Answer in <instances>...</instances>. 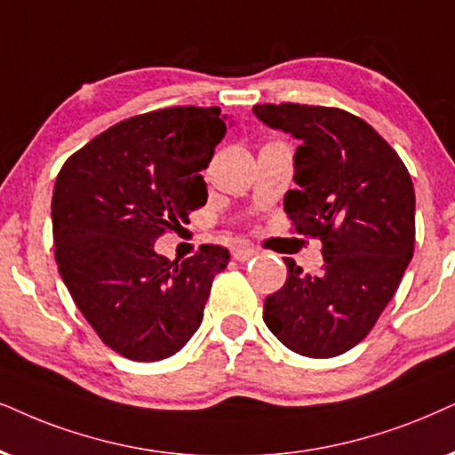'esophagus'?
<instances>
[{"label":"esophagus","instance_id":"1","mask_svg":"<svg viewBox=\"0 0 455 455\" xmlns=\"http://www.w3.org/2000/svg\"><path fill=\"white\" fill-rule=\"evenodd\" d=\"M256 256V250L251 245H245V243H241V245H237L233 250V258L235 260H239V262H245V260H250V258H254Z\"/></svg>","mask_w":455,"mask_h":455}]
</instances>
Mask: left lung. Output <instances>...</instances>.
<instances>
[{
    "instance_id": "left-lung-1",
    "label": "left lung",
    "mask_w": 455,
    "mask_h": 455,
    "mask_svg": "<svg viewBox=\"0 0 455 455\" xmlns=\"http://www.w3.org/2000/svg\"><path fill=\"white\" fill-rule=\"evenodd\" d=\"M254 113L300 140L298 187L283 210L296 233L323 243L325 260L319 275H304L285 258L264 323L294 353L330 359L363 340L403 279L416 243L411 176L370 124L342 108L281 102Z\"/></svg>"
}]
</instances>
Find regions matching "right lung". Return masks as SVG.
Masks as SVG:
<instances>
[{
    "label": "right lung",
    "mask_w": 455,
    "mask_h": 455,
    "mask_svg": "<svg viewBox=\"0 0 455 455\" xmlns=\"http://www.w3.org/2000/svg\"><path fill=\"white\" fill-rule=\"evenodd\" d=\"M218 107H168L111 125L73 153L52 197L54 258L99 338L132 361L174 355L197 331L227 247L187 260L153 250L208 201L204 176L227 124Z\"/></svg>",
    "instance_id": "right-lung-1"
}]
</instances>
